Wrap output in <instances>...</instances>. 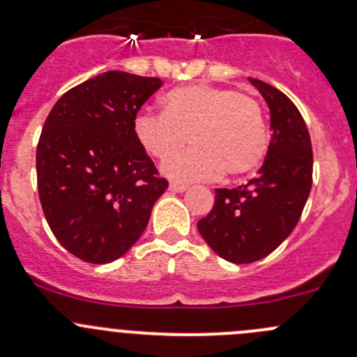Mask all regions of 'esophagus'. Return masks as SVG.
Returning <instances> with one entry per match:
<instances>
[{
    "instance_id": "esophagus-1",
    "label": "esophagus",
    "mask_w": 357,
    "mask_h": 357,
    "mask_svg": "<svg viewBox=\"0 0 357 357\" xmlns=\"http://www.w3.org/2000/svg\"><path fill=\"white\" fill-rule=\"evenodd\" d=\"M169 188H171V192L181 193V192H185V190L188 188V186L183 185V183H171V186H169Z\"/></svg>"
}]
</instances>
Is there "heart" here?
Returning a JSON list of instances; mask_svg holds the SVG:
<instances>
[{"label":"heart","mask_w":357,"mask_h":357,"mask_svg":"<svg viewBox=\"0 0 357 357\" xmlns=\"http://www.w3.org/2000/svg\"><path fill=\"white\" fill-rule=\"evenodd\" d=\"M136 142L149 155L165 160L185 144L193 149L162 165L176 181H204L218 174L240 178L255 171L268 150L264 110L236 89L193 82L165 93L162 114L139 112L132 122Z\"/></svg>","instance_id":"heart-1"}]
</instances>
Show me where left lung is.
I'll return each mask as SVG.
<instances>
[{
  "mask_svg": "<svg viewBox=\"0 0 357 357\" xmlns=\"http://www.w3.org/2000/svg\"><path fill=\"white\" fill-rule=\"evenodd\" d=\"M271 112L273 138L257 176L236 188H218L199 221L208 247L235 264L271 254L297 226L312 185V146L294 102L271 84L248 77Z\"/></svg>",
  "mask_w": 357,
  "mask_h": 357,
  "instance_id": "left-lung-1",
  "label": "left lung"
}]
</instances>
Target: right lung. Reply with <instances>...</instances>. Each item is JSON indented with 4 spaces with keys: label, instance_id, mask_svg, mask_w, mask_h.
Instances as JSON below:
<instances>
[{
    "label": "right lung",
    "instance_id": "obj_1",
    "mask_svg": "<svg viewBox=\"0 0 357 357\" xmlns=\"http://www.w3.org/2000/svg\"><path fill=\"white\" fill-rule=\"evenodd\" d=\"M158 77L109 70L63 93L36 152L43 212L63 248L91 264L124 255L169 186L136 142L132 122Z\"/></svg>",
    "mask_w": 357,
    "mask_h": 357
}]
</instances>
